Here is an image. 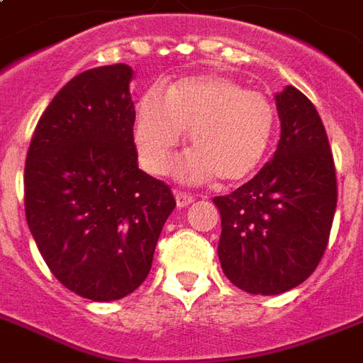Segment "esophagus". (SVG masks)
Here are the masks:
<instances>
[{
    "label": "esophagus",
    "instance_id": "34e87169",
    "mask_svg": "<svg viewBox=\"0 0 363 363\" xmlns=\"http://www.w3.org/2000/svg\"><path fill=\"white\" fill-rule=\"evenodd\" d=\"M175 200L179 207H188L194 201V196H190L186 192H175Z\"/></svg>",
    "mask_w": 363,
    "mask_h": 363
}]
</instances>
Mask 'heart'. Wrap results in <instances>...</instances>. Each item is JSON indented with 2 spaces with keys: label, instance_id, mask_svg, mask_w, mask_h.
Returning <instances> with one entry per match:
<instances>
[{
  "label": "heart",
  "instance_id": "b5f03b06",
  "mask_svg": "<svg viewBox=\"0 0 363 363\" xmlns=\"http://www.w3.org/2000/svg\"><path fill=\"white\" fill-rule=\"evenodd\" d=\"M274 129L276 110L267 96L232 77L196 76L175 83L165 96L156 89L140 96L133 143L140 165L152 175H163L184 131H190L196 152L181 165L182 179L218 175L225 182H242L259 169Z\"/></svg>",
  "mask_w": 363,
  "mask_h": 363
}]
</instances>
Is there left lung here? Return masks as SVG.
<instances>
[{"mask_svg": "<svg viewBox=\"0 0 363 363\" xmlns=\"http://www.w3.org/2000/svg\"><path fill=\"white\" fill-rule=\"evenodd\" d=\"M281 135L274 157L245 184L217 196L218 261L253 295L303 284L322 261L337 207V177L320 114L293 85L276 95Z\"/></svg>", "mask_w": 363, "mask_h": 363, "instance_id": "8db88e82", "label": "left lung"}]
</instances>
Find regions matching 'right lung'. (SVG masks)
<instances>
[{
    "mask_svg": "<svg viewBox=\"0 0 363 363\" xmlns=\"http://www.w3.org/2000/svg\"><path fill=\"white\" fill-rule=\"evenodd\" d=\"M131 66L72 77L38 121L24 167L30 232L52 276L79 297L118 301L152 268L177 201L138 169Z\"/></svg>",
    "mask_w": 363,
    "mask_h": 363,
    "instance_id": "1",
    "label": "right lung"
}]
</instances>
